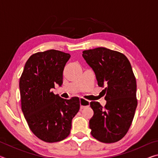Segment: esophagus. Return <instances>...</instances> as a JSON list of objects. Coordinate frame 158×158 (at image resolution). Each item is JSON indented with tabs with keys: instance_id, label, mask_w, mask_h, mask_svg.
<instances>
[{
	"instance_id": "obj_1",
	"label": "esophagus",
	"mask_w": 158,
	"mask_h": 158,
	"mask_svg": "<svg viewBox=\"0 0 158 158\" xmlns=\"http://www.w3.org/2000/svg\"><path fill=\"white\" fill-rule=\"evenodd\" d=\"M79 100H80V108H81V109H84V107H86V106H89L90 105L89 101L85 100L84 99L82 98H80Z\"/></svg>"
}]
</instances>
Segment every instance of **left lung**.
Segmentation results:
<instances>
[{
    "label": "left lung",
    "instance_id": "obj_1",
    "mask_svg": "<svg viewBox=\"0 0 158 158\" xmlns=\"http://www.w3.org/2000/svg\"><path fill=\"white\" fill-rule=\"evenodd\" d=\"M83 57L95 74L106 103L90 102L94 111L90 119L91 135L103 143H114L126 135L137 106V82L132 66L123 53L98 47L83 52Z\"/></svg>",
    "mask_w": 158,
    "mask_h": 158
}]
</instances>
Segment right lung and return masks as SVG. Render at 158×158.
I'll return each instance as SVG.
<instances>
[{"label": "right lung", "instance_id": "1", "mask_svg": "<svg viewBox=\"0 0 158 158\" xmlns=\"http://www.w3.org/2000/svg\"><path fill=\"white\" fill-rule=\"evenodd\" d=\"M69 53L50 49L31 56L19 79L21 110L28 127L40 139L58 142L70 133L72 120L80 108L78 97L69 100L52 90L63 84Z\"/></svg>", "mask_w": 158, "mask_h": 158}]
</instances>
